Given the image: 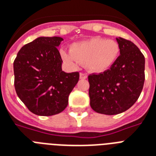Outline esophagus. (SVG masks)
<instances>
[{
  "label": "esophagus",
  "instance_id": "esophagus-1",
  "mask_svg": "<svg viewBox=\"0 0 156 156\" xmlns=\"http://www.w3.org/2000/svg\"><path fill=\"white\" fill-rule=\"evenodd\" d=\"M87 74L86 73H81L80 74V78L82 80H84V79H87Z\"/></svg>",
  "mask_w": 156,
  "mask_h": 156
}]
</instances>
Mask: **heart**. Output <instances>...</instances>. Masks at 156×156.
Here are the masks:
<instances>
[{"label": "heart", "instance_id": "1", "mask_svg": "<svg viewBox=\"0 0 156 156\" xmlns=\"http://www.w3.org/2000/svg\"><path fill=\"white\" fill-rule=\"evenodd\" d=\"M119 52L120 47L116 41L95 37L74 43L70 51L62 49L60 55L65 62L73 66L85 64L92 72L102 73L112 66Z\"/></svg>", "mask_w": 156, "mask_h": 156}]
</instances>
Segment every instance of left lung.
<instances>
[{"label":"left lung","instance_id":"left-lung-1","mask_svg":"<svg viewBox=\"0 0 156 156\" xmlns=\"http://www.w3.org/2000/svg\"><path fill=\"white\" fill-rule=\"evenodd\" d=\"M120 55L104 73L88 76L91 108L104 115H116L136 102L144 83L145 58L128 40L116 38Z\"/></svg>","mask_w":156,"mask_h":156}]
</instances>
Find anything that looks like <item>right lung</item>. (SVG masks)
Masks as SVG:
<instances>
[{"label":"right lung","mask_w":156,"mask_h":156,"mask_svg":"<svg viewBox=\"0 0 156 156\" xmlns=\"http://www.w3.org/2000/svg\"><path fill=\"white\" fill-rule=\"evenodd\" d=\"M63 38L38 37L23 46L13 62L14 86L31 112L49 116L61 112L79 80L78 72L62 71L57 47Z\"/></svg>","instance_id":"obj_1"}]
</instances>
